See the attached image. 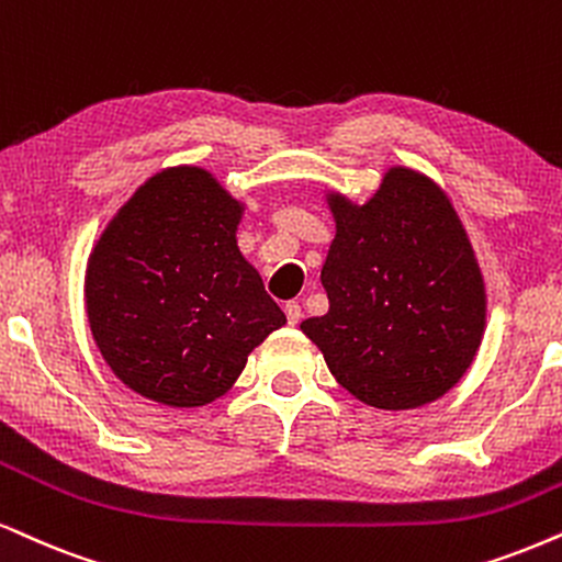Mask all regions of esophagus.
<instances>
[{"instance_id": "obj_1", "label": "esophagus", "mask_w": 562, "mask_h": 562, "mask_svg": "<svg viewBox=\"0 0 562 562\" xmlns=\"http://www.w3.org/2000/svg\"><path fill=\"white\" fill-rule=\"evenodd\" d=\"M285 316H288V324H293V326L301 322V303L297 301L285 303Z\"/></svg>"}]
</instances>
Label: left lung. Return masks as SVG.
I'll return each instance as SVG.
<instances>
[{
	"label": "left lung",
	"instance_id": "8db88e82",
	"mask_svg": "<svg viewBox=\"0 0 562 562\" xmlns=\"http://www.w3.org/2000/svg\"><path fill=\"white\" fill-rule=\"evenodd\" d=\"M337 233L324 316L301 329L334 379L375 409L436 402L472 366L487 295L464 225L438 183L394 166L366 204L326 194Z\"/></svg>",
	"mask_w": 562,
	"mask_h": 562
}]
</instances>
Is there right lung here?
<instances>
[{"label":"right lung","instance_id":"right-lung-1","mask_svg":"<svg viewBox=\"0 0 562 562\" xmlns=\"http://www.w3.org/2000/svg\"><path fill=\"white\" fill-rule=\"evenodd\" d=\"M244 204L210 170L176 166L134 191L98 238L85 308L103 360L145 400L204 407L288 322L240 254Z\"/></svg>","mask_w":562,"mask_h":562}]
</instances>
